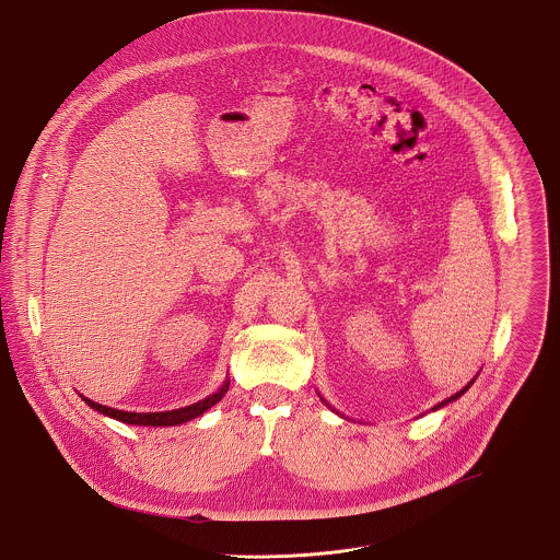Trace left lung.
Returning a JSON list of instances; mask_svg holds the SVG:
<instances>
[{
  "mask_svg": "<svg viewBox=\"0 0 560 560\" xmlns=\"http://www.w3.org/2000/svg\"><path fill=\"white\" fill-rule=\"evenodd\" d=\"M474 382H475V380H471V382H469V384H467V386L463 387V389H460V392H456V394H454V396H450V398H445V400H441V402H439V405H434V407H432V411H436V409H441V407H445V405H447V402H452V400H456V398H460V396H463V394H465V392H467V389H469V387L474 386ZM322 400H324V398H322ZM324 402H326V400H324ZM326 405H328V402H326ZM328 407H330V405H328ZM330 409H332V407H330ZM332 411H335V409H332Z\"/></svg>",
  "mask_w": 560,
  "mask_h": 560,
  "instance_id": "left-lung-1",
  "label": "left lung"
}]
</instances>
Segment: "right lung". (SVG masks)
Listing matches in <instances>:
<instances>
[{
  "label": "right lung",
  "mask_w": 560,
  "mask_h": 560,
  "mask_svg": "<svg viewBox=\"0 0 560 560\" xmlns=\"http://www.w3.org/2000/svg\"><path fill=\"white\" fill-rule=\"evenodd\" d=\"M230 387V380L223 382V386L217 389L215 394H209L207 398L189 405V407H180V409H173V411H155V413H136V411H121V409H113V407H106V405H100V402H93L83 396L86 405L95 411H100L102 416H108V418H115L124 424H136V427H176V424H183V422H189L198 416H202L205 411H209L213 405H217L225 392Z\"/></svg>",
  "instance_id": "add662e5"
}]
</instances>
